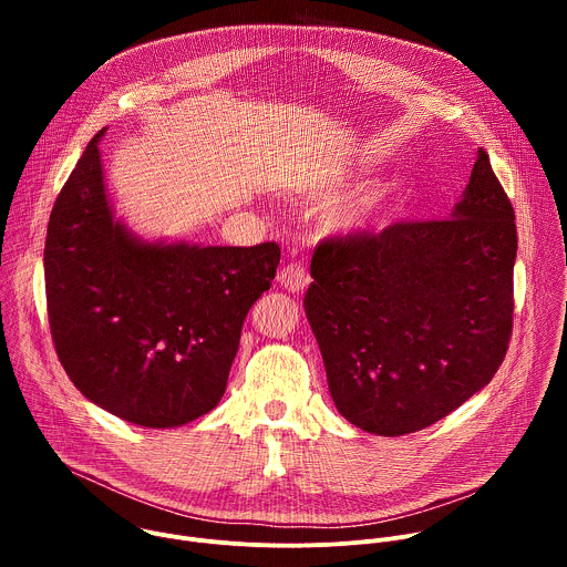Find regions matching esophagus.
<instances>
[{"label": "esophagus", "instance_id": "obj_1", "mask_svg": "<svg viewBox=\"0 0 567 567\" xmlns=\"http://www.w3.org/2000/svg\"><path fill=\"white\" fill-rule=\"evenodd\" d=\"M276 280L287 289V291H302L307 285H309V274L298 265V262H289V265H285L280 271H278V276H276Z\"/></svg>", "mask_w": 567, "mask_h": 567}]
</instances>
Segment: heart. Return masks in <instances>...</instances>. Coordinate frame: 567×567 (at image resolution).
<instances>
[{"instance_id":"obj_1","label":"heart","mask_w":567,"mask_h":567,"mask_svg":"<svg viewBox=\"0 0 567 567\" xmlns=\"http://www.w3.org/2000/svg\"><path fill=\"white\" fill-rule=\"evenodd\" d=\"M403 193L396 186H379L343 199L326 213V230L337 237H357L396 215Z\"/></svg>"}]
</instances>
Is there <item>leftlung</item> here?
<instances>
[{
	"mask_svg": "<svg viewBox=\"0 0 567 567\" xmlns=\"http://www.w3.org/2000/svg\"><path fill=\"white\" fill-rule=\"evenodd\" d=\"M514 208L482 147L451 219L322 239L305 313L339 413L396 437L487 385L514 313Z\"/></svg>",
	"mask_w": 567,
	"mask_h": 567,
	"instance_id": "obj_1",
	"label": "left lung"
}]
</instances>
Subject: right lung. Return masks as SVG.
Returning <instances> with one entry per match:
<instances>
[{"instance_id":"1","label":"right lung","mask_w":567,"mask_h":567,"mask_svg":"<svg viewBox=\"0 0 567 567\" xmlns=\"http://www.w3.org/2000/svg\"><path fill=\"white\" fill-rule=\"evenodd\" d=\"M103 136L90 141L49 217L51 337L64 372L99 409L145 429L184 426L224 396L241 326L271 287L280 249L141 237L114 215Z\"/></svg>"}]
</instances>
